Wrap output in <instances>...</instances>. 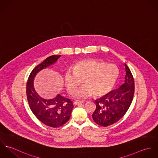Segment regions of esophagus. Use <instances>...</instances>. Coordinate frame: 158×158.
Segmentation results:
<instances>
[{
  "instance_id": "esophagus-1",
  "label": "esophagus",
  "mask_w": 158,
  "mask_h": 158,
  "mask_svg": "<svg viewBox=\"0 0 158 158\" xmlns=\"http://www.w3.org/2000/svg\"><path fill=\"white\" fill-rule=\"evenodd\" d=\"M85 103L84 101H80V100H75L74 102V104L76 105H81Z\"/></svg>"
}]
</instances>
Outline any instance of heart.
I'll return each mask as SVG.
<instances>
[{
	"label": "heart",
	"mask_w": 158,
	"mask_h": 158,
	"mask_svg": "<svg viewBox=\"0 0 158 158\" xmlns=\"http://www.w3.org/2000/svg\"><path fill=\"white\" fill-rule=\"evenodd\" d=\"M118 75V69L114 64L95 60H85L66 71L64 82L68 91L73 94L84 80L86 85L76 92V97L85 98L94 94L103 97L112 90Z\"/></svg>",
	"instance_id": "b5f03b06"
}]
</instances>
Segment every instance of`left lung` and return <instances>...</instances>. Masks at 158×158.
Instances as JSON below:
<instances>
[{"instance_id":"obj_1","label":"left lung","mask_w":158,"mask_h":158,"mask_svg":"<svg viewBox=\"0 0 158 158\" xmlns=\"http://www.w3.org/2000/svg\"><path fill=\"white\" fill-rule=\"evenodd\" d=\"M124 83L118 89L111 91L95 100L96 109L92 114L94 121L99 125L107 127L119 120L128 111L135 93V81L126 64Z\"/></svg>"}]
</instances>
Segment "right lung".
<instances>
[{"label":"right lung","mask_w":158,"mask_h":158,"mask_svg":"<svg viewBox=\"0 0 158 158\" xmlns=\"http://www.w3.org/2000/svg\"><path fill=\"white\" fill-rule=\"evenodd\" d=\"M60 56H50L36 66L31 72L27 84V100L31 111L44 124L53 128L63 125L69 120L73 108V103L60 94L51 99L42 98L35 89L34 79L40 71L56 63Z\"/></svg>","instance_id":"1"}]
</instances>
